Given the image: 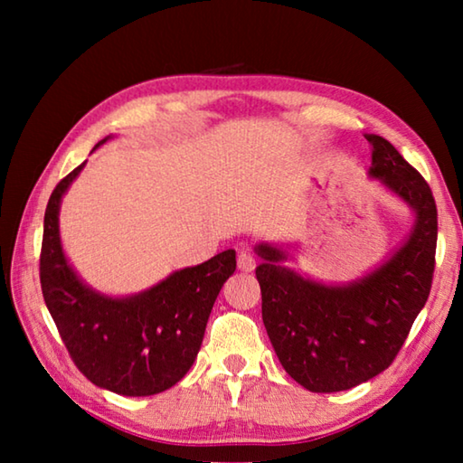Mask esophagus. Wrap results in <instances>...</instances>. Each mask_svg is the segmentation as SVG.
Masks as SVG:
<instances>
[{
    "mask_svg": "<svg viewBox=\"0 0 463 463\" xmlns=\"http://www.w3.org/2000/svg\"><path fill=\"white\" fill-rule=\"evenodd\" d=\"M237 263H239L241 271H253L255 265H257V260H255L253 253H249V250H241Z\"/></svg>",
    "mask_w": 463,
    "mask_h": 463,
    "instance_id": "obj_1",
    "label": "esophagus"
}]
</instances>
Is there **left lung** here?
<instances>
[{
  "mask_svg": "<svg viewBox=\"0 0 463 463\" xmlns=\"http://www.w3.org/2000/svg\"><path fill=\"white\" fill-rule=\"evenodd\" d=\"M367 140L373 146L370 175L417 213L411 239L388 263L355 284L333 288L279 265L284 253L278 249L257 247L263 257L255 269L263 325L284 370L310 392L349 390L388 370L433 284V192L386 138L367 135Z\"/></svg>",
  "mask_w": 463,
  "mask_h": 463,
  "instance_id": "8db88e82",
  "label": "left lung"
}]
</instances>
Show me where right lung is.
<instances>
[{"instance_id":"right-lung-1","label":"right lung","mask_w":463,"mask_h":463,"mask_svg":"<svg viewBox=\"0 0 463 463\" xmlns=\"http://www.w3.org/2000/svg\"><path fill=\"white\" fill-rule=\"evenodd\" d=\"M83 165L61 179L46 203L41 249L46 308L90 382L122 396L159 394L175 386L198 355L216 296L237 269L234 250L175 271L138 296L114 300L91 292L69 268L59 241V203Z\"/></svg>"}]
</instances>
